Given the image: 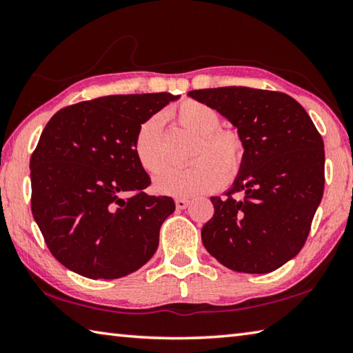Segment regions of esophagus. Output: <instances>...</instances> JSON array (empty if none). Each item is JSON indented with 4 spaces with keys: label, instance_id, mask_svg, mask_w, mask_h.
Masks as SVG:
<instances>
[{
    "label": "esophagus",
    "instance_id": "1",
    "mask_svg": "<svg viewBox=\"0 0 353 353\" xmlns=\"http://www.w3.org/2000/svg\"><path fill=\"white\" fill-rule=\"evenodd\" d=\"M188 205H190V201L188 199H182V198L176 199V207L179 208V210H183V208H187Z\"/></svg>",
    "mask_w": 353,
    "mask_h": 353
}]
</instances>
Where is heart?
<instances>
[{"label":"heart","mask_w":353,"mask_h":353,"mask_svg":"<svg viewBox=\"0 0 353 353\" xmlns=\"http://www.w3.org/2000/svg\"><path fill=\"white\" fill-rule=\"evenodd\" d=\"M172 117L183 129L198 135L187 168H168L155 177L154 190L174 198H194L218 190L240 174L246 157V145L235 129H221L213 107L196 99H185L172 109ZM137 162L149 174L165 166V141L160 117L148 118L134 139Z\"/></svg>","instance_id":"obj_1"}]
</instances>
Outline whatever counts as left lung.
<instances>
[{"mask_svg":"<svg viewBox=\"0 0 353 353\" xmlns=\"http://www.w3.org/2000/svg\"><path fill=\"white\" fill-rule=\"evenodd\" d=\"M188 97L229 119L246 145L234 187L225 198H210L214 213L202 227V243L232 271H276L303 248L321 204V134L305 109L280 92L219 87L191 90Z\"/></svg>","mask_w":353,"mask_h":353,"instance_id":"8db88e82","label":"left lung"}]
</instances>
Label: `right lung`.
I'll list each match as a JSON object with an SVG mask.
<instances>
[{
	"instance_id": "add662e5",
	"label": "right lung",
	"mask_w": 353,
	"mask_h": 353,
	"mask_svg": "<svg viewBox=\"0 0 353 353\" xmlns=\"http://www.w3.org/2000/svg\"><path fill=\"white\" fill-rule=\"evenodd\" d=\"M179 97L113 94L63 107L31 155V208L50 252L93 280L140 270L159 248L170 196H149L134 139L154 113Z\"/></svg>"
}]
</instances>
